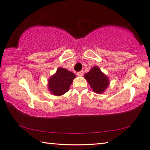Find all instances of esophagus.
<instances>
[{"label":"esophagus","mask_w":150,"mask_h":150,"mask_svg":"<svg viewBox=\"0 0 150 150\" xmlns=\"http://www.w3.org/2000/svg\"><path fill=\"white\" fill-rule=\"evenodd\" d=\"M77 75L78 76H83V71H80L77 72Z\"/></svg>","instance_id":"esophagus-1"}]
</instances>
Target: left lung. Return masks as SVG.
<instances>
[{
    "mask_svg": "<svg viewBox=\"0 0 150 150\" xmlns=\"http://www.w3.org/2000/svg\"><path fill=\"white\" fill-rule=\"evenodd\" d=\"M84 77L96 93H104L109 85L108 77L101 71L97 66L91 68L89 72L85 73Z\"/></svg>",
    "mask_w": 150,
    "mask_h": 150,
    "instance_id": "obj_1",
    "label": "left lung"
}]
</instances>
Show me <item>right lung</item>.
Returning a JSON list of instances; mask_svg holds the SVG:
<instances>
[{"instance_id":"add662e5","label":"right lung","mask_w":150,"mask_h":150,"mask_svg":"<svg viewBox=\"0 0 150 150\" xmlns=\"http://www.w3.org/2000/svg\"><path fill=\"white\" fill-rule=\"evenodd\" d=\"M75 77L73 73L63 67H59L56 73L48 80V88L54 95H63L69 91Z\"/></svg>"}]
</instances>
